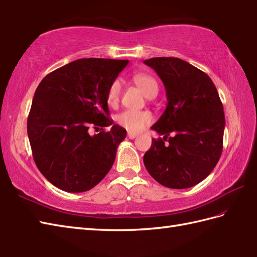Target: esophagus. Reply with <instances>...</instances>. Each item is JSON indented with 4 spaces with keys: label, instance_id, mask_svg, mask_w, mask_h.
<instances>
[{
    "label": "esophagus",
    "instance_id": "1",
    "mask_svg": "<svg viewBox=\"0 0 257 257\" xmlns=\"http://www.w3.org/2000/svg\"><path fill=\"white\" fill-rule=\"evenodd\" d=\"M127 138L131 140H134L135 138H138V134L133 132H127Z\"/></svg>",
    "mask_w": 257,
    "mask_h": 257
}]
</instances>
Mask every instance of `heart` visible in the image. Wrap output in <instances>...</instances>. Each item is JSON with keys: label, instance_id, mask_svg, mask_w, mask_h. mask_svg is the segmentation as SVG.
Instances as JSON below:
<instances>
[{"label": "heart", "instance_id": "obj_1", "mask_svg": "<svg viewBox=\"0 0 257 257\" xmlns=\"http://www.w3.org/2000/svg\"><path fill=\"white\" fill-rule=\"evenodd\" d=\"M134 82L140 88L142 92L145 96H151L152 94H156L158 90V85L155 79L150 75L141 73L134 77ZM122 93V82L116 79L114 80L107 90L106 100L107 103L111 106H115ZM153 121V116L151 113L145 111H132L126 110L123 111L116 115V122L118 125H121L125 130L130 132H140L143 130L146 125L150 124Z\"/></svg>", "mask_w": 257, "mask_h": 257}]
</instances>
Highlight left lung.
<instances>
[{"instance_id": "1", "label": "left lung", "mask_w": 257, "mask_h": 257, "mask_svg": "<svg viewBox=\"0 0 257 257\" xmlns=\"http://www.w3.org/2000/svg\"><path fill=\"white\" fill-rule=\"evenodd\" d=\"M144 64L162 79L168 101L152 126L164 138L152 140L144 165L161 185L190 188L208 177L219 162L225 126L223 105L210 77L189 62L156 57Z\"/></svg>"}]
</instances>
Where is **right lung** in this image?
I'll return each mask as SVG.
<instances>
[{
    "mask_svg": "<svg viewBox=\"0 0 257 257\" xmlns=\"http://www.w3.org/2000/svg\"><path fill=\"white\" fill-rule=\"evenodd\" d=\"M127 64L128 60L78 59L48 73L38 84L27 134L39 172L59 189L90 190L111 169L126 130L112 124L106 94ZM91 126L111 130L90 136Z\"/></svg>",
    "mask_w": 257,
    "mask_h": 257,
    "instance_id": "add662e5",
    "label": "right lung"
}]
</instances>
